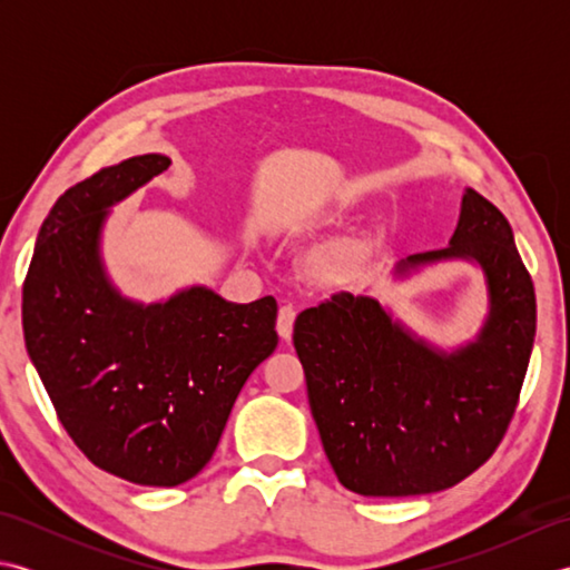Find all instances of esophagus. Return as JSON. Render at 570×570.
<instances>
[{"label":"esophagus","mask_w":570,"mask_h":570,"mask_svg":"<svg viewBox=\"0 0 570 570\" xmlns=\"http://www.w3.org/2000/svg\"><path fill=\"white\" fill-rule=\"evenodd\" d=\"M294 321H296V308L292 304H284L278 308V316H276V333L284 337V341H292V333H294Z\"/></svg>","instance_id":"1"}]
</instances>
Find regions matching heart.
I'll use <instances>...</instances> for the list:
<instances>
[{"label":"heart","instance_id":"obj_1","mask_svg":"<svg viewBox=\"0 0 570 570\" xmlns=\"http://www.w3.org/2000/svg\"><path fill=\"white\" fill-rule=\"evenodd\" d=\"M337 264H341V259H328V264H325V266H328V269H335Z\"/></svg>","mask_w":570,"mask_h":570}]
</instances>
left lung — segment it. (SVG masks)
<instances>
[{
	"label": "left lung",
	"instance_id": "1",
	"mask_svg": "<svg viewBox=\"0 0 570 570\" xmlns=\"http://www.w3.org/2000/svg\"><path fill=\"white\" fill-rule=\"evenodd\" d=\"M463 257L482 266L490 316L472 345L435 353L377 301L333 294L298 313L294 347L308 404L341 485L409 498L458 485L485 465L514 419L537 333V296L512 227L468 188L445 249L399 269Z\"/></svg>",
	"mask_w": 570,
	"mask_h": 570
}]
</instances>
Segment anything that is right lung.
I'll list each match as a JSON object with an SVG mask.
<instances>
[{"label":"right lung","instance_id":"add662e5","mask_svg":"<svg viewBox=\"0 0 570 570\" xmlns=\"http://www.w3.org/2000/svg\"><path fill=\"white\" fill-rule=\"evenodd\" d=\"M168 166L144 154L70 186L41 225L21 294L29 357L72 443L151 488L208 465L239 390L278 343L274 296L229 304L196 286L139 306L107 282V208Z\"/></svg>","mask_w":570,"mask_h":570}]
</instances>
